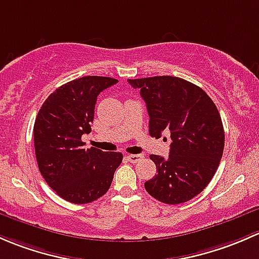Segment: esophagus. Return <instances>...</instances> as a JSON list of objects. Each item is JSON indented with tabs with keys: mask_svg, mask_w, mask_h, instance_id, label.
<instances>
[{
	"mask_svg": "<svg viewBox=\"0 0 259 259\" xmlns=\"http://www.w3.org/2000/svg\"><path fill=\"white\" fill-rule=\"evenodd\" d=\"M143 154H130V156H127V158L130 159L131 163H137V162H141L143 159Z\"/></svg>",
	"mask_w": 259,
	"mask_h": 259,
	"instance_id": "obj_1",
	"label": "esophagus"
}]
</instances>
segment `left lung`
Returning a JSON list of instances; mask_svg holds the SVG:
<instances>
[{
    "instance_id": "1",
    "label": "left lung",
    "mask_w": 259,
    "mask_h": 259,
    "mask_svg": "<svg viewBox=\"0 0 259 259\" xmlns=\"http://www.w3.org/2000/svg\"><path fill=\"white\" fill-rule=\"evenodd\" d=\"M140 89L149 116V135L170 133L168 158L151 154L157 175L145 183L157 201L180 204L201 193L214 176L225 148V131L214 102L201 87L172 76L128 79Z\"/></svg>"
}]
</instances>
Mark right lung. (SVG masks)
<instances>
[{"label": "right lung", "mask_w": 259, "mask_h": 259, "mask_svg": "<svg viewBox=\"0 0 259 259\" xmlns=\"http://www.w3.org/2000/svg\"><path fill=\"white\" fill-rule=\"evenodd\" d=\"M102 76H84L58 87L47 97L33 126L34 152L42 177L61 198L91 203L111 187L122 153L83 148L91 132L97 96L117 83Z\"/></svg>", "instance_id": "obj_1"}]
</instances>
